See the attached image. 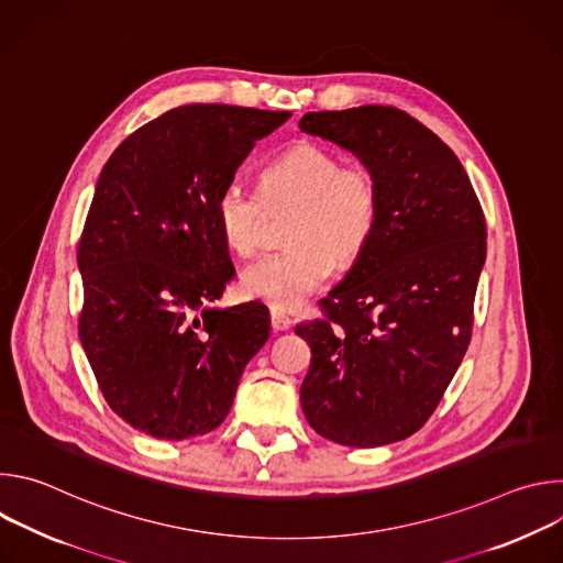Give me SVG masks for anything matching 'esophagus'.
<instances>
[{
    "label": "esophagus",
    "instance_id": "34e87169",
    "mask_svg": "<svg viewBox=\"0 0 563 563\" xmlns=\"http://www.w3.org/2000/svg\"><path fill=\"white\" fill-rule=\"evenodd\" d=\"M291 328V318L278 309H272V330L274 332H287Z\"/></svg>",
    "mask_w": 563,
    "mask_h": 563
}]
</instances>
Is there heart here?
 I'll return each instance as SVG.
<instances>
[{
	"instance_id": "1",
	"label": "heart",
	"mask_w": 563,
	"mask_h": 563,
	"mask_svg": "<svg viewBox=\"0 0 563 563\" xmlns=\"http://www.w3.org/2000/svg\"><path fill=\"white\" fill-rule=\"evenodd\" d=\"M265 207H294L285 245L247 265L240 291L278 311L300 307L336 267L352 265L369 245L380 218V189L363 165L311 142L278 155L261 174V196L227 183L213 205L222 240L238 256H252L263 240Z\"/></svg>"
}]
</instances>
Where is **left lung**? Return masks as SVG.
Instances as JSON below:
<instances>
[{
    "label": "left lung",
    "instance_id": "8db88e82",
    "mask_svg": "<svg viewBox=\"0 0 563 563\" xmlns=\"http://www.w3.org/2000/svg\"><path fill=\"white\" fill-rule=\"evenodd\" d=\"M298 126L352 151L380 189L378 227L320 300L325 318L296 328L311 347L300 406L334 443L387 445L426 426L465 356L486 218L454 151L406 111H318Z\"/></svg>",
    "mask_w": 563,
    "mask_h": 563
}]
</instances>
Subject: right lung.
Listing matches in <instances>:
<instances>
[{"label": "right lung", "mask_w": 563, "mask_h": 563, "mask_svg": "<svg viewBox=\"0 0 563 563\" xmlns=\"http://www.w3.org/2000/svg\"><path fill=\"white\" fill-rule=\"evenodd\" d=\"M287 111L172 109L104 165L77 247L79 341L109 408L155 439L216 430L269 339L261 305L211 307L233 278L216 198Z\"/></svg>", "instance_id": "add662e5"}]
</instances>
